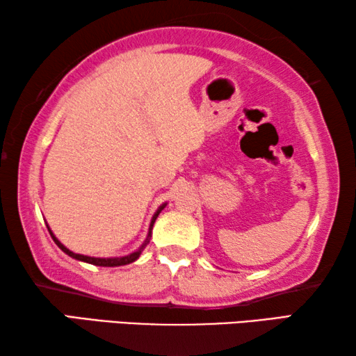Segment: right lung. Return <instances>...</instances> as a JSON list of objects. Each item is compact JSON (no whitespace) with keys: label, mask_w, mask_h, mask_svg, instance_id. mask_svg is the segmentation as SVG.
<instances>
[{"label":"right lung","mask_w":356,"mask_h":356,"mask_svg":"<svg viewBox=\"0 0 356 356\" xmlns=\"http://www.w3.org/2000/svg\"><path fill=\"white\" fill-rule=\"evenodd\" d=\"M165 205H167V202H165V203H162V205L156 209V213L153 214V218H151L149 229H148V235H147V238H145V241L142 243V246H140L138 249L134 250V252H131V254H127V255H121V257H107V259H106V257H90V255L75 254V252H72L71 249H67L66 246H64V244H63L60 240H58V238L55 236V233L51 232V229H50L49 225H47V229H49L50 236L54 238V241H55L56 246L60 248L64 254H67L69 257H72V259L79 260V261H85V264L96 265V266H123V265H129V264H132V261H136V260L140 257V254L143 252V249L148 246V243H149V240H151V232H153V225H154V222H156L157 216H159V213L162 211V209L165 208Z\"/></svg>","instance_id":"right-lung-1"}]
</instances>
